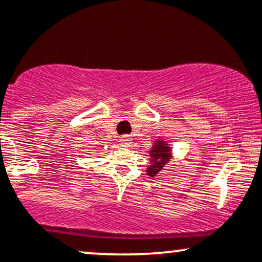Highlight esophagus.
Segmentation results:
<instances>
[{"label": "esophagus", "mask_w": 262, "mask_h": 262, "mask_svg": "<svg viewBox=\"0 0 262 262\" xmlns=\"http://www.w3.org/2000/svg\"><path fill=\"white\" fill-rule=\"evenodd\" d=\"M121 144H123L124 146H128L129 144L132 143V138L129 137V135H123V137H121Z\"/></svg>", "instance_id": "1"}]
</instances>
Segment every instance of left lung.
Listing matches in <instances>:
<instances>
[{
	"label": "left lung",
	"instance_id": "1",
	"mask_svg": "<svg viewBox=\"0 0 262 262\" xmlns=\"http://www.w3.org/2000/svg\"><path fill=\"white\" fill-rule=\"evenodd\" d=\"M149 155L151 164L146 169V172L149 176H156L171 159V148L166 141L156 140Z\"/></svg>",
	"mask_w": 262,
	"mask_h": 262
}]
</instances>
